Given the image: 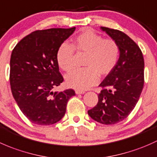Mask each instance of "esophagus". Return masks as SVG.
Listing matches in <instances>:
<instances>
[{"label":"esophagus","instance_id":"1","mask_svg":"<svg viewBox=\"0 0 157 157\" xmlns=\"http://www.w3.org/2000/svg\"><path fill=\"white\" fill-rule=\"evenodd\" d=\"M75 94H85V91H84V90H75Z\"/></svg>","mask_w":157,"mask_h":157}]
</instances>
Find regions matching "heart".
Returning a JSON list of instances; mask_svg holds the SVG:
<instances>
[{
	"mask_svg": "<svg viewBox=\"0 0 157 157\" xmlns=\"http://www.w3.org/2000/svg\"><path fill=\"white\" fill-rule=\"evenodd\" d=\"M74 51L86 54L84 60L85 69L75 70L66 76V84L76 90H86L93 86L100 76L112 72L119 56V48L113 40L103 39L102 36L90 30L78 34L71 46L63 44L58 48L56 59L58 66L69 72L73 69Z\"/></svg>",
	"mask_w": 157,
	"mask_h": 157,
	"instance_id": "heart-1",
	"label": "heart"
}]
</instances>
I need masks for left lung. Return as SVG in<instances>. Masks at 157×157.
Returning <instances> with one entry per match:
<instances>
[{"mask_svg": "<svg viewBox=\"0 0 157 157\" xmlns=\"http://www.w3.org/2000/svg\"><path fill=\"white\" fill-rule=\"evenodd\" d=\"M119 48L116 67L100 84L98 103L88 111L92 119L104 125L121 122L138 103L144 87V61L141 51L121 31L101 27Z\"/></svg>", "mask_w": 157, "mask_h": 157, "instance_id": "1", "label": "left lung"}]
</instances>
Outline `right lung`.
<instances>
[{"label": "right lung", "instance_id": "right-lung-1", "mask_svg": "<svg viewBox=\"0 0 157 157\" xmlns=\"http://www.w3.org/2000/svg\"><path fill=\"white\" fill-rule=\"evenodd\" d=\"M70 29L35 31L22 38L13 50L10 82L14 100L32 122L53 125L64 116L72 89L54 91L63 78L56 59L58 48L75 32Z\"/></svg>", "mask_w": 157, "mask_h": 157}]
</instances>
